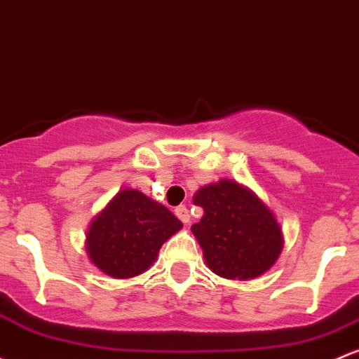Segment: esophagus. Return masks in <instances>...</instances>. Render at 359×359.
Segmentation results:
<instances>
[{"label":"esophagus","mask_w":359,"mask_h":359,"mask_svg":"<svg viewBox=\"0 0 359 359\" xmlns=\"http://www.w3.org/2000/svg\"><path fill=\"white\" fill-rule=\"evenodd\" d=\"M175 216H177V218H179L180 222H182L184 224H187L189 219H191V215H189V210H187L186 206L175 208Z\"/></svg>","instance_id":"obj_1"}]
</instances>
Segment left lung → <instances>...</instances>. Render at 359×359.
<instances>
[{"label": "left lung", "instance_id": "1", "mask_svg": "<svg viewBox=\"0 0 359 359\" xmlns=\"http://www.w3.org/2000/svg\"><path fill=\"white\" fill-rule=\"evenodd\" d=\"M192 201L204 215L191 230L212 273L226 279H254L278 261L281 226L249 187L222 179L201 187Z\"/></svg>", "mask_w": 359, "mask_h": 359}]
</instances>
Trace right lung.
Masks as SVG:
<instances>
[{
    "label": "right lung",
    "mask_w": 359,
    "mask_h": 359,
    "mask_svg": "<svg viewBox=\"0 0 359 359\" xmlns=\"http://www.w3.org/2000/svg\"><path fill=\"white\" fill-rule=\"evenodd\" d=\"M180 228L163 204L124 189L90 223L86 254L110 278H135L153 266L161 245Z\"/></svg>",
    "instance_id": "obj_1"
}]
</instances>
